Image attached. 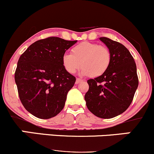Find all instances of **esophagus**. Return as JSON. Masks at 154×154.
Returning a JSON list of instances; mask_svg holds the SVG:
<instances>
[{"label": "esophagus", "mask_w": 154, "mask_h": 154, "mask_svg": "<svg viewBox=\"0 0 154 154\" xmlns=\"http://www.w3.org/2000/svg\"><path fill=\"white\" fill-rule=\"evenodd\" d=\"M82 80L81 79H79V78H77L76 79V81H75V84H79L80 83V82H82Z\"/></svg>", "instance_id": "obj_1"}]
</instances>
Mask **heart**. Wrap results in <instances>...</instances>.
<instances>
[{
	"label": "heart",
	"mask_w": 154,
	"mask_h": 154,
	"mask_svg": "<svg viewBox=\"0 0 154 154\" xmlns=\"http://www.w3.org/2000/svg\"><path fill=\"white\" fill-rule=\"evenodd\" d=\"M110 60V52L105 46L85 42L75 46L71 50V54H64L62 64L66 72L70 74L75 73L81 66L83 75L99 77L107 70Z\"/></svg>",
	"instance_id": "heart-1"
}]
</instances>
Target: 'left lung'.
<instances>
[{"instance_id":"1","label":"left lung","mask_w":154,"mask_h":154,"mask_svg":"<svg viewBox=\"0 0 154 154\" xmlns=\"http://www.w3.org/2000/svg\"><path fill=\"white\" fill-rule=\"evenodd\" d=\"M99 39L110 50V64L103 75L88 80L89 90L85 99L92 113L101 119H111L131 105L139 79L135 61L129 50L108 38Z\"/></svg>"}]
</instances>
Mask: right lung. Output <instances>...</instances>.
Returning <instances> with one entry per match:
<instances>
[{
    "label": "right lung",
    "instance_id": "1",
    "mask_svg": "<svg viewBox=\"0 0 154 154\" xmlns=\"http://www.w3.org/2000/svg\"><path fill=\"white\" fill-rule=\"evenodd\" d=\"M77 41L49 37L29 46L19 58L15 80L22 104L35 117L47 119L58 115L75 77L67 72L62 56Z\"/></svg>",
    "mask_w": 154,
    "mask_h": 154
}]
</instances>
